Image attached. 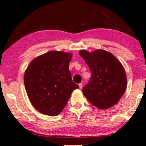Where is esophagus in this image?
Here are the masks:
<instances>
[{
	"instance_id": "1",
	"label": "esophagus",
	"mask_w": 146,
	"mask_h": 146,
	"mask_svg": "<svg viewBox=\"0 0 146 146\" xmlns=\"http://www.w3.org/2000/svg\"><path fill=\"white\" fill-rule=\"evenodd\" d=\"M78 86H79V88H80V89H82V83H79V84H78Z\"/></svg>"
}]
</instances>
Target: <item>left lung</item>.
Segmentation results:
<instances>
[{
  "label": "left lung",
  "instance_id": "left-lung-1",
  "mask_svg": "<svg viewBox=\"0 0 146 146\" xmlns=\"http://www.w3.org/2000/svg\"><path fill=\"white\" fill-rule=\"evenodd\" d=\"M79 54L91 73L89 83L82 89L83 95L100 109L116 105L127 89V76L121 63L105 50L97 49L91 53L80 50Z\"/></svg>",
  "mask_w": 146,
  "mask_h": 146
}]
</instances>
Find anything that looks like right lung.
<instances>
[{
	"mask_svg": "<svg viewBox=\"0 0 146 146\" xmlns=\"http://www.w3.org/2000/svg\"><path fill=\"white\" fill-rule=\"evenodd\" d=\"M72 53L51 51L36 57L25 72L23 81L34 108L43 114L55 116L66 106L78 85L72 80L69 64Z\"/></svg>",
	"mask_w": 146,
	"mask_h": 146,
	"instance_id": "right-lung-1",
	"label": "right lung"
}]
</instances>
